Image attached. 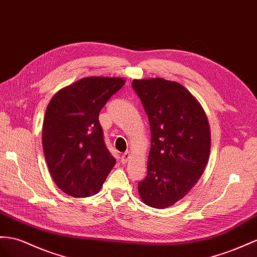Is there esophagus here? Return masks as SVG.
<instances>
[{"instance_id":"obj_1","label":"esophagus","mask_w":257,"mask_h":257,"mask_svg":"<svg viewBox=\"0 0 257 257\" xmlns=\"http://www.w3.org/2000/svg\"><path fill=\"white\" fill-rule=\"evenodd\" d=\"M129 159H130V153H129V152H126V153H123V154L121 155L120 162H121L122 164H126Z\"/></svg>"}]
</instances>
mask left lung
<instances>
[{
  "instance_id": "obj_1",
  "label": "left lung",
  "mask_w": 257,
  "mask_h": 257,
  "mask_svg": "<svg viewBox=\"0 0 257 257\" xmlns=\"http://www.w3.org/2000/svg\"><path fill=\"white\" fill-rule=\"evenodd\" d=\"M148 115L151 149L148 174L138 183L141 200L165 208L181 200L199 181L209 156L207 117L194 96L162 78L134 80Z\"/></svg>"
}]
</instances>
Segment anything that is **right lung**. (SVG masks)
I'll list each match as a JSON object with an SVG mask.
<instances>
[{
    "instance_id": "right-lung-1",
    "label": "right lung",
    "mask_w": 257,
    "mask_h": 257,
    "mask_svg": "<svg viewBox=\"0 0 257 257\" xmlns=\"http://www.w3.org/2000/svg\"><path fill=\"white\" fill-rule=\"evenodd\" d=\"M123 84L122 78H83L58 91L50 101L42 147L51 177L66 194H96L116 164L105 146L98 115Z\"/></svg>"
}]
</instances>
